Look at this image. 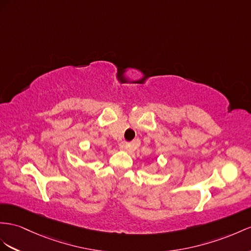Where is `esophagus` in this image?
I'll list each match as a JSON object with an SVG mask.
<instances>
[{"instance_id": "obj_1", "label": "esophagus", "mask_w": 251, "mask_h": 251, "mask_svg": "<svg viewBox=\"0 0 251 251\" xmlns=\"http://www.w3.org/2000/svg\"><path fill=\"white\" fill-rule=\"evenodd\" d=\"M134 147H136V144L134 142H122L120 144V149L122 151H132L134 150Z\"/></svg>"}]
</instances>
